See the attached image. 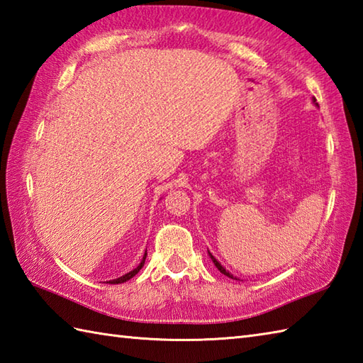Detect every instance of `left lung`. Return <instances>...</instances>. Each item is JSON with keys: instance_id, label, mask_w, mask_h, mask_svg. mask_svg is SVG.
Wrapping results in <instances>:
<instances>
[{"instance_id": "left-lung-1", "label": "left lung", "mask_w": 363, "mask_h": 363, "mask_svg": "<svg viewBox=\"0 0 363 363\" xmlns=\"http://www.w3.org/2000/svg\"><path fill=\"white\" fill-rule=\"evenodd\" d=\"M313 103H315V106H318V103H317V99H315L313 98ZM209 256H211V259H212V262H213V264H215V267H217L218 269H220V273H223V274H225V276H228V277H230V279H237V277H234L233 274H230L229 272H226V268L225 267H221V264H220V262L217 260V259H215L213 256H212V254L209 252ZM238 281V279H237Z\"/></svg>"}]
</instances>
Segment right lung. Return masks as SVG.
Masks as SVG:
<instances>
[{"label":"right lung","mask_w":363,"mask_h":363,"mask_svg":"<svg viewBox=\"0 0 363 363\" xmlns=\"http://www.w3.org/2000/svg\"><path fill=\"white\" fill-rule=\"evenodd\" d=\"M145 259H146V251H145V256H143L142 262H140V264H138V267H137V268H134L133 272H129V273H126V274H123L121 277H118V279H112V281H109L107 284H121V282H126V281H129L130 277H134L138 272H140L142 267L145 265Z\"/></svg>","instance_id":"obj_1"}]
</instances>
